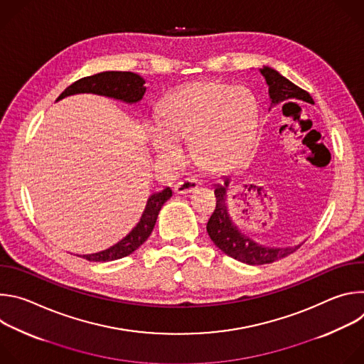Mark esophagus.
I'll return each instance as SVG.
<instances>
[{
  "label": "esophagus",
  "mask_w": 364,
  "mask_h": 364,
  "mask_svg": "<svg viewBox=\"0 0 364 364\" xmlns=\"http://www.w3.org/2000/svg\"><path fill=\"white\" fill-rule=\"evenodd\" d=\"M198 180L196 178H183L180 180L177 184H176V193L178 194H188V193H193L197 190L198 187Z\"/></svg>",
  "instance_id": "1"
}]
</instances>
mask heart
I'll return each instance as SVG.
<instances>
[{"label":"heart","mask_w":364,"mask_h":364,"mask_svg":"<svg viewBox=\"0 0 364 364\" xmlns=\"http://www.w3.org/2000/svg\"><path fill=\"white\" fill-rule=\"evenodd\" d=\"M261 109L256 96L245 86L204 80L174 90L161 105L157 125L161 135L151 142L157 157L177 163L175 144H191L194 161L209 173L237 166L250 151Z\"/></svg>","instance_id":"heart-1"}]
</instances>
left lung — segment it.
Returning a JSON list of instances; mask_svg holds the SVG:
<instances>
[{"mask_svg":"<svg viewBox=\"0 0 364 364\" xmlns=\"http://www.w3.org/2000/svg\"><path fill=\"white\" fill-rule=\"evenodd\" d=\"M265 77L269 86V96H271V107L281 105L287 100H301L314 103L311 95L301 89L299 86L294 85L291 80L279 75L277 70L264 66L259 69ZM229 186V180H225L223 186H216L215 196H216V209L207 222V233H209L213 243L228 256L237 259V261L247 264V265H264L272 264L278 259H282L291 253H294L301 245L292 247H269L259 245L253 242L250 237L243 235L237 226L232 222L229 212H228V197L226 188Z\"/></svg>","mask_w":364,"mask_h":364,"instance_id":"left-lung-1","label":"left lung"}]
</instances>
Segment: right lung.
<instances>
[{"label": "right lung", "mask_w": 364, "mask_h": 364, "mask_svg": "<svg viewBox=\"0 0 364 364\" xmlns=\"http://www.w3.org/2000/svg\"><path fill=\"white\" fill-rule=\"evenodd\" d=\"M144 83L145 80L139 75L132 72H102L76 80L62 92L58 100L76 93H96L102 96L119 99L128 103H135L141 100L145 93L146 87L144 86ZM171 196L173 191L170 187H166L159 193L151 194L138 225L122 240H119L109 249L92 255H83L82 257L87 259L90 262H109L131 255L149 237L163 204Z\"/></svg>", "instance_id": "right-lung-1"}]
</instances>
